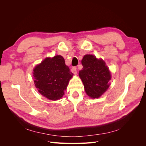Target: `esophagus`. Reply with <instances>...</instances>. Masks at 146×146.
Masks as SVG:
<instances>
[{
    "label": "esophagus",
    "mask_w": 146,
    "mask_h": 146,
    "mask_svg": "<svg viewBox=\"0 0 146 146\" xmlns=\"http://www.w3.org/2000/svg\"><path fill=\"white\" fill-rule=\"evenodd\" d=\"M71 72L76 75L77 74V68L76 67H73L72 69H71Z\"/></svg>",
    "instance_id": "34e87169"
}]
</instances>
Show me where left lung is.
<instances>
[{"label":"left lung","mask_w":146,"mask_h":146,"mask_svg":"<svg viewBox=\"0 0 146 146\" xmlns=\"http://www.w3.org/2000/svg\"><path fill=\"white\" fill-rule=\"evenodd\" d=\"M82 70L78 73L87 95L99 98L108 90L111 73L105 61L92 55H85L82 60Z\"/></svg>","instance_id":"left-lung-1"}]
</instances>
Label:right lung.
Segmentation results:
<instances>
[{
	"mask_svg": "<svg viewBox=\"0 0 146 146\" xmlns=\"http://www.w3.org/2000/svg\"><path fill=\"white\" fill-rule=\"evenodd\" d=\"M34 83L38 92L49 100L60 99L73 74L62 56L45 58L33 69Z\"/></svg>",
	"mask_w": 146,
	"mask_h": 146,
	"instance_id": "right-lung-1",
	"label": "right lung"
}]
</instances>
